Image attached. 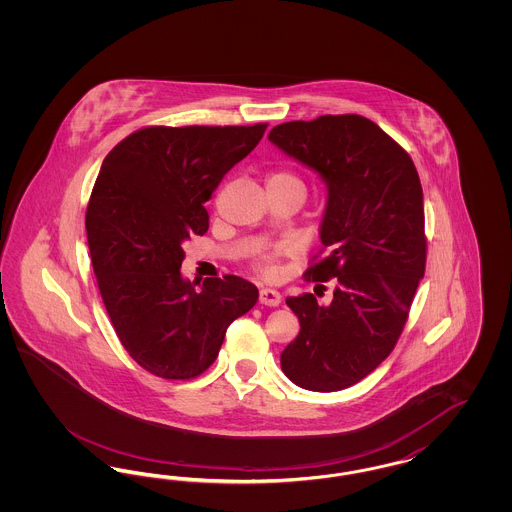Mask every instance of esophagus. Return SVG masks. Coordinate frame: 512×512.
I'll return each mask as SVG.
<instances>
[{
  "label": "esophagus",
  "mask_w": 512,
  "mask_h": 512,
  "mask_svg": "<svg viewBox=\"0 0 512 512\" xmlns=\"http://www.w3.org/2000/svg\"><path fill=\"white\" fill-rule=\"evenodd\" d=\"M259 301H261L263 305H267V307H278L280 301H282V295H280V292L272 290V288H261Z\"/></svg>",
  "instance_id": "esophagus-1"
}]
</instances>
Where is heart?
Masks as SVG:
<instances>
[{"label":"heart","mask_w":512,"mask_h":512,"mask_svg":"<svg viewBox=\"0 0 512 512\" xmlns=\"http://www.w3.org/2000/svg\"><path fill=\"white\" fill-rule=\"evenodd\" d=\"M288 186H297L303 188V182L290 171H272L268 174V188H288ZM257 267L261 268V272L265 274H274L276 265H274V255H261L257 261Z\"/></svg>","instance_id":"heart-1"}]
</instances>
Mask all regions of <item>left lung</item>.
Here are the masks:
<instances>
[{
	"instance_id": "8db88e82",
	"label": "left lung",
	"mask_w": 512,
	"mask_h": 512,
	"mask_svg": "<svg viewBox=\"0 0 512 512\" xmlns=\"http://www.w3.org/2000/svg\"><path fill=\"white\" fill-rule=\"evenodd\" d=\"M268 140L328 186L320 224L324 255L305 276L334 282L328 305L313 293L286 299L301 332L282 351L280 365L303 390H345L393 351L424 276L420 178L409 153L361 115L284 122Z\"/></svg>"
}]
</instances>
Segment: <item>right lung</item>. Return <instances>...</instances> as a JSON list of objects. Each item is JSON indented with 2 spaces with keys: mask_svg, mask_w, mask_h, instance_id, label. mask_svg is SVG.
Instances as JSON below:
<instances>
[{
  "mask_svg": "<svg viewBox=\"0 0 512 512\" xmlns=\"http://www.w3.org/2000/svg\"><path fill=\"white\" fill-rule=\"evenodd\" d=\"M268 124L147 126L103 159L86 209L99 293L128 355L165 380L215 363L230 322L259 290L240 276L184 280L182 244L209 228L205 201L261 142Z\"/></svg>",
  "mask_w": 512,
  "mask_h": 512,
  "instance_id": "add662e5",
  "label": "right lung"
}]
</instances>
